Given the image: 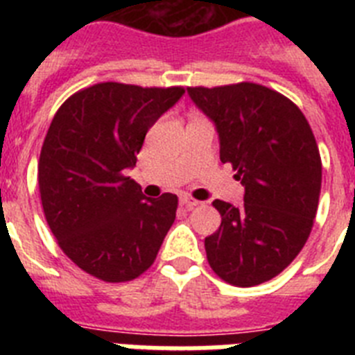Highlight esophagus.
<instances>
[{
	"instance_id": "1",
	"label": "esophagus",
	"mask_w": 355,
	"mask_h": 355,
	"mask_svg": "<svg viewBox=\"0 0 355 355\" xmlns=\"http://www.w3.org/2000/svg\"><path fill=\"white\" fill-rule=\"evenodd\" d=\"M180 202H181V206H184V208H196V206H199V200H196V199H192V197H188V196H183L180 199Z\"/></svg>"
}]
</instances>
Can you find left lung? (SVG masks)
Wrapping results in <instances>:
<instances>
[{
	"label": "left lung",
	"mask_w": 355,
	"mask_h": 355,
	"mask_svg": "<svg viewBox=\"0 0 355 355\" xmlns=\"http://www.w3.org/2000/svg\"><path fill=\"white\" fill-rule=\"evenodd\" d=\"M187 90L215 124L220 162L245 188L241 206L213 200L222 222L205 240L209 266L234 286L270 281L302 250L318 208L322 159L311 126L299 106L263 85Z\"/></svg>",
	"instance_id": "8db88e82"
}]
</instances>
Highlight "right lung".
I'll use <instances>...</instances> for the list:
<instances>
[{
	"label": "right lung",
	"instance_id": "add662e5",
	"mask_svg": "<svg viewBox=\"0 0 355 355\" xmlns=\"http://www.w3.org/2000/svg\"><path fill=\"white\" fill-rule=\"evenodd\" d=\"M183 94L106 81L69 97L53 117L39 159L40 199L60 249L87 274L124 283L156 259L178 197L149 199L126 172L149 128Z\"/></svg>",
	"mask_w": 355,
	"mask_h": 355
}]
</instances>
